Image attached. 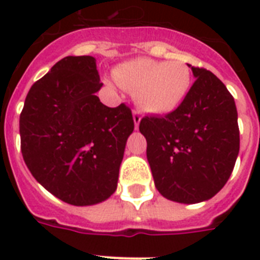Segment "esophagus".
Instances as JSON below:
<instances>
[{
  "label": "esophagus",
  "instance_id": "obj_1",
  "mask_svg": "<svg viewBox=\"0 0 260 260\" xmlns=\"http://www.w3.org/2000/svg\"><path fill=\"white\" fill-rule=\"evenodd\" d=\"M132 116H134V122H135V128L138 129L139 124H140V120H142V113L139 110H134L132 112Z\"/></svg>",
  "mask_w": 260,
  "mask_h": 260
}]
</instances>
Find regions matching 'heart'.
I'll use <instances>...</instances> for the list:
<instances>
[{
    "instance_id": "1",
    "label": "heart",
    "mask_w": 260,
    "mask_h": 260,
    "mask_svg": "<svg viewBox=\"0 0 260 260\" xmlns=\"http://www.w3.org/2000/svg\"><path fill=\"white\" fill-rule=\"evenodd\" d=\"M113 78L122 89L134 90L138 105L154 114L177 109L191 87L190 69L181 60L132 59L114 69Z\"/></svg>"
}]
</instances>
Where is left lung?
<instances>
[{
	"mask_svg": "<svg viewBox=\"0 0 260 260\" xmlns=\"http://www.w3.org/2000/svg\"><path fill=\"white\" fill-rule=\"evenodd\" d=\"M191 71L196 81L185 101L163 117H143L139 125L156 189L181 204L216 196L230 179L240 147L234 97L213 73Z\"/></svg>",
	"mask_w": 260,
	"mask_h": 260,
	"instance_id": "8db88e82",
	"label": "left lung"
}]
</instances>
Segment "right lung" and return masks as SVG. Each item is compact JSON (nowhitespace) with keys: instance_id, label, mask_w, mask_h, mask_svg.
<instances>
[{"instance_id":"add662e5","label":"right lung","mask_w":260,"mask_h":260,"mask_svg":"<svg viewBox=\"0 0 260 260\" xmlns=\"http://www.w3.org/2000/svg\"><path fill=\"white\" fill-rule=\"evenodd\" d=\"M101 87L93 56H66L32 85L20 114L26 167L44 189L75 206L116 191L135 128L125 104L108 108L100 101Z\"/></svg>"}]
</instances>
